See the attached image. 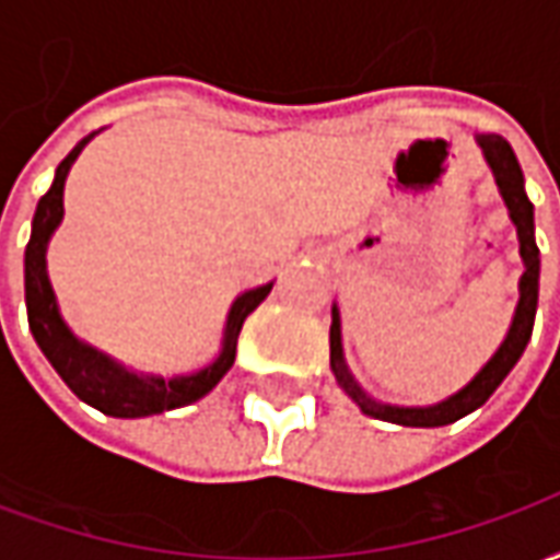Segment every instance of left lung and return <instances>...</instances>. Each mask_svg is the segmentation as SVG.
<instances>
[{
  "mask_svg": "<svg viewBox=\"0 0 560 560\" xmlns=\"http://www.w3.org/2000/svg\"><path fill=\"white\" fill-rule=\"evenodd\" d=\"M480 147L486 152V161L492 164L498 188H501L506 209H510V219L516 224L518 243H522V260H525V276L518 281V305L513 327L506 332L504 345L498 348V353L482 365L480 375L474 377L465 389H458L456 396H450V399L441 401V405H432V408H393V405H377V401L369 399L363 389L353 384V377L348 375V365L341 360L339 312L332 308V327H329V365H332V375L341 384V389L363 408V413L375 417V420L417 425V429H434V425L462 420L465 413L477 411L482 401L501 387V381L518 363V357H522L530 339L534 315H537V291H540V248L534 243V203L525 195V179H522V167H518L513 147L501 135H482Z\"/></svg>",
  "mask_w": 560,
  "mask_h": 560,
  "instance_id": "obj_1",
  "label": "left lung"
}]
</instances>
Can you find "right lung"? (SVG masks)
Here are the masks:
<instances>
[{"instance_id": "right-lung-1", "label": "right lung", "mask_w": 560, "mask_h": 560, "mask_svg": "<svg viewBox=\"0 0 560 560\" xmlns=\"http://www.w3.org/2000/svg\"><path fill=\"white\" fill-rule=\"evenodd\" d=\"M90 138L80 140L78 147L59 161L54 185L38 200L35 219H32V236L30 245H26V315H30L32 336L38 341L44 357L50 360V365L59 372V377L71 387V393L86 401V405H92V408L107 413V417H126V420H131V417H149V413L185 408L191 401L203 399L209 389L228 375V369L233 365V357H236V339H240L245 317L267 300V293L272 291V281L264 284V288L243 293L233 303L231 315H228V327H224V348H221L219 360L207 365L203 372H197V375L173 377V381H164V377L155 375L138 377L126 372L122 365H116L114 360H107L104 353L80 345L68 332L62 317H59L54 288L47 281L44 252H47L50 233L62 221V188H66L68 167L80 155V149L90 143Z\"/></svg>"}]
</instances>
